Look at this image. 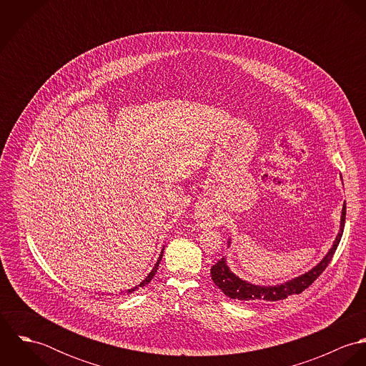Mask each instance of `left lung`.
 <instances>
[{"mask_svg": "<svg viewBox=\"0 0 366 366\" xmlns=\"http://www.w3.org/2000/svg\"><path fill=\"white\" fill-rule=\"evenodd\" d=\"M344 225H345V203L341 212V221H340V231L325 254V257L318 262L315 266H313L310 270L305 272L300 276H296L290 280H286L283 283L272 285V286H264V285H255L251 282H247L237 276L228 266L227 259L222 258L218 263H215L211 267V279L215 283L217 287H219L225 296L234 300H244L248 303H259V302H276V300H285L292 295H299L305 289H307L314 280L322 273V270L328 266L331 261L340 241L344 232ZM231 245V238H228V248Z\"/></svg>", "mask_w": 366, "mask_h": 366, "instance_id": "1", "label": "left lung"}]
</instances>
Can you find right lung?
<instances>
[{
	"label": "right lung",
	"mask_w": 366,
	"mask_h": 366,
	"mask_svg": "<svg viewBox=\"0 0 366 366\" xmlns=\"http://www.w3.org/2000/svg\"><path fill=\"white\" fill-rule=\"evenodd\" d=\"M163 251H164V247L162 248V251H160V255H159V258H157V263H155V266L152 267V270L149 272V274H148V276H147V277H145V279H144V280H142L139 285H137V286H135V287H132V289H128V290H125L124 293H128V295H129V293H134V292H135V290H138L139 287H144V286H147V285H148V283H149V282L154 279V276H155V273H157V266H159V263H160V261H162V257H163ZM121 293H122V292H121Z\"/></svg>",
	"instance_id": "1"
}]
</instances>
